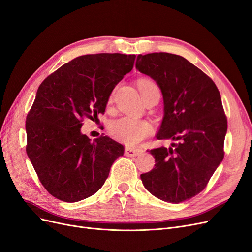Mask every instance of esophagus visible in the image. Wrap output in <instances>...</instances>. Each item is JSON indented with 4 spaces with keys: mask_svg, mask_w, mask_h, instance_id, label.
<instances>
[{
    "mask_svg": "<svg viewBox=\"0 0 252 252\" xmlns=\"http://www.w3.org/2000/svg\"><path fill=\"white\" fill-rule=\"evenodd\" d=\"M125 153H126V157H137L139 153H140V150L130 148V147H126Z\"/></svg>",
    "mask_w": 252,
    "mask_h": 252,
    "instance_id": "1",
    "label": "esophagus"
}]
</instances>
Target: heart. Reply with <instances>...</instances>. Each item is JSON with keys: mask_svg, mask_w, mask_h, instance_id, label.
Returning <instances> with one entry per match:
<instances>
[{"mask_svg": "<svg viewBox=\"0 0 252 252\" xmlns=\"http://www.w3.org/2000/svg\"><path fill=\"white\" fill-rule=\"evenodd\" d=\"M148 83L155 82L149 79L139 80V89H141L142 85ZM111 100L112 95L109 101ZM108 132L115 140L122 142V143L127 146H135L151 135L152 126L146 120L126 116L111 122L108 126Z\"/></svg>", "mask_w": 252, "mask_h": 252, "instance_id": "heart-1", "label": "heart"}]
</instances>
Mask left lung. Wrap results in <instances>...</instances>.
<instances>
[{
    "label": "left lung",
    "instance_id": "8db88e82",
    "mask_svg": "<svg viewBox=\"0 0 252 252\" xmlns=\"http://www.w3.org/2000/svg\"><path fill=\"white\" fill-rule=\"evenodd\" d=\"M136 69L155 80L163 97L157 138L177 143L149 152L156 159L141 174L158 199L178 204L200 193L223 159L227 120L213 80L184 58L167 52L139 54Z\"/></svg>",
    "mask_w": 252,
    "mask_h": 252
}]
</instances>
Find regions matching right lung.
Masks as SVG:
<instances>
[{
    "label": "right lung",
    "instance_id": "add662e5",
    "mask_svg": "<svg viewBox=\"0 0 252 252\" xmlns=\"http://www.w3.org/2000/svg\"><path fill=\"white\" fill-rule=\"evenodd\" d=\"M135 54H86L44 79L27 116V153L45 189L75 203L99 190L125 148L107 136L81 133L84 118L104 113L115 85L132 71Z\"/></svg>",
    "mask_w": 252,
    "mask_h": 252
}]
</instances>
